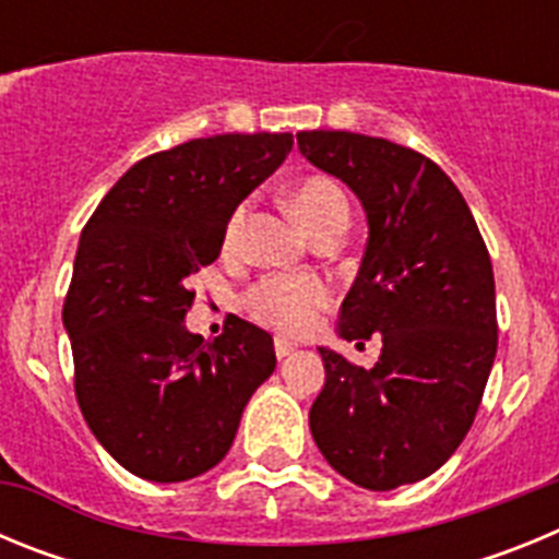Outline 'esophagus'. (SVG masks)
Here are the masks:
<instances>
[{
  "mask_svg": "<svg viewBox=\"0 0 559 559\" xmlns=\"http://www.w3.org/2000/svg\"><path fill=\"white\" fill-rule=\"evenodd\" d=\"M296 349V344L290 338H285V335H276L274 338V353H276V358H288L290 353H294Z\"/></svg>",
  "mask_w": 559,
  "mask_h": 559,
  "instance_id": "1",
  "label": "esophagus"
}]
</instances>
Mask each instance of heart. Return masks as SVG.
I'll return each mask as SVG.
<instances>
[{
    "mask_svg": "<svg viewBox=\"0 0 559 559\" xmlns=\"http://www.w3.org/2000/svg\"><path fill=\"white\" fill-rule=\"evenodd\" d=\"M288 204L290 212L296 215V221L316 235L319 229L330 226L333 221L349 218V201L344 195L338 185L328 176H308V179H299L288 190ZM246 210L231 212L229 224H226V246H231L243 229ZM324 285L319 280H310V276H271L263 280L249 294V308L254 313V319H260L263 324L276 330H285V333H299L310 324L316 308L324 305Z\"/></svg>",
    "mask_w": 559,
    "mask_h": 559,
    "instance_id": "b5f03b06",
    "label": "heart"
}]
</instances>
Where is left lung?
<instances>
[{
	"mask_svg": "<svg viewBox=\"0 0 559 559\" xmlns=\"http://www.w3.org/2000/svg\"><path fill=\"white\" fill-rule=\"evenodd\" d=\"M296 142L367 212L338 335L383 338L372 369L319 347L310 433L333 471L386 492L439 471L471 431L498 349L490 254L462 192L423 153L353 131H299Z\"/></svg>",
	"mask_w": 559,
	"mask_h": 559,
	"instance_id": "8db88e82",
	"label": "left lung"
}]
</instances>
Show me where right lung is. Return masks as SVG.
<instances>
[{
    "label": "right lung",
    "instance_id": "add662e5",
    "mask_svg": "<svg viewBox=\"0 0 559 559\" xmlns=\"http://www.w3.org/2000/svg\"><path fill=\"white\" fill-rule=\"evenodd\" d=\"M294 147L290 133H218L153 153L122 176L78 243L63 328L83 419L133 476L187 481L229 453L274 338L231 319L185 328L190 276L215 263L237 204Z\"/></svg>",
    "mask_w": 559,
    "mask_h": 559
}]
</instances>
